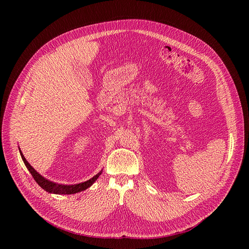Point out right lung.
I'll list each match as a JSON object with an SVG mask.
<instances>
[{
	"mask_svg": "<svg viewBox=\"0 0 249 249\" xmlns=\"http://www.w3.org/2000/svg\"><path fill=\"white\" fill-rule=\"evenodd\" d=\"M20 154H21V158H22L26 167L28 168V171L32 175V177L35 179V181L44 191H46L48 193H53V194H58V195H71V194H75V193H78V192L85 191L88 188H89L91 185H93L94 182L96 181V179L102 174V172H100L98 175H96L95 177H93L90 179H89V180H87L85 182H81V184H76V185H60V184H55V182L51 181V180H48V179L44 178L40 174H38L35 171V169L28 163V161L26 160V159L24 158V155L21 152V150H20Z\"/></svg>",
	"mask_w": 249,
	"mask_h": 249,
	"instance_id": "add662e5",
	"label": "right lung"
}]
</instances>
